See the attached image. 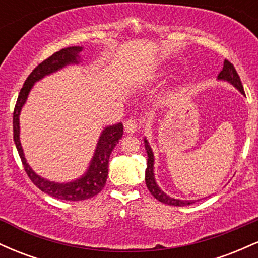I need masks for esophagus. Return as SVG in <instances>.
Listing matches in <instances>:
<instances>
[{
    "label": "esophagus",
    "mask_w": 258,
    "mask_h": 258,
    "mask_svg": "<svg viewBox=\"0 0 258 258\" xmlns=\"http://www.w3.org/2000/svg\"><path fill=\"white\" fill-rule=\"evenodd\" d=\"M139 130V123L136 120H127L125 122V131L128 135H132V133L137 132Z\"/></svg>",
    "instance_id": "1"
}]
</instances>
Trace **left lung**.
Here are the masks:
<instances>
[{
    "label": "left lung",
    "instance_id": "8db88e82",
    "mask_svg": "<svg viewBox=\"0 0 258 258\" xmlns=\"http://www.w3.org/2000/svg\"><path fill=\"white\" fill-rule=\"evenodd\" d=\"M217 79L220 80V81L229 82L230 85H233L236 90L240 91V93L245 96L244 87H242L241 85L240 78H239L235 68L233 67V64L230 63V61L224 60L223 69H222L221 73L218 74ZM144 147H146V150L148 154L147 170H146V184L148 186V189H149L150 194H152L155 199L161 201L162 204H167V205H172V206H186L195 203V200L174 199V198H171L170 195H167L165 191L161 190V188H160L158 183H156L155 176H154V154H153L152 148L149 146V142L147 141V138H144Z\"/></svg>",
    "mask_w": 258,
    "mask_h": 258
}]
</instances>
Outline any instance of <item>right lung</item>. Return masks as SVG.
<instances>
[{"instance_id":"obj_1","label":"right lung","mask_w":258,"mask_h":258,"mask_svg":"<svg viewBox=\"0 0 258 258\" xmlns=\"http://www.w3.org/2000/svg\"><path fill=\"white\" fill-rule=\"evenodd\" d=\"M82 48L84 47L80 46L67 47V48L55 52L54 54L47 58L42 63L38 64L32 70L30 75L28 76V79L25 80L24 86L20 90L19 96H18L17 104L13 112V139L29 178L32 180V183L37 188H40L46 194L51 195L53 198H57V199L69 201L90 199V198L97 195L104 188L106 178H108L109 158H110L112 149L119 143L123 135L122 123L119 122L116 125L104 127V130L99 136L98 143H97L96 150H94L93 156L91 159L90 166L87 167V171L80 178L72 180V182L58 183L38 176L30 167V165L26 162L22 143H20L19 116L22 108L26 103V99H28L31 88L34 87L35 82L40 81L44 76L51 75V74L63 69L68 65L79 64L81 61L80 53L82 52Z\"/></svg>"}]
</instances>
